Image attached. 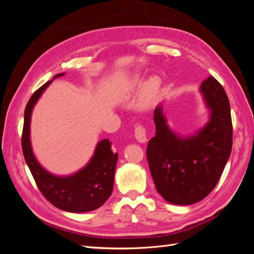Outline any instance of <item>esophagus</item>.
<instances>
[{"instance_id": "esophagus-1", "label": "esophagus", "mask_w": 254, "mask_h": 254, "mask_svg": "<svg viewBox=\"0 0 254 254\" xmlns=\"http://www.w3.org/2000/svg\"><path fill=\"white\" fill-rule=\"evenodd\" d=\"M134 136L140 143L147 142V135H146V130L142 125H137L134 129Z\"/></svg>"}]
</instances>
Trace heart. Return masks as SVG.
Listing matches in <instances>:
<instances>
[{
    "label": "heart",
    "instance_id": "b5f03b06",
    "mask_svg": "<svg viewBox=\"0 0 254 254\" xmlns=\"http://www.w3.org/2000/svg\"><path fill=\"white\" fill-rule=\"evenodd\" d=\"M142 84H143V81L141 78H134L133 80H131V82L128 84V88L124 95V98L128 99L132 95L134 91H136L137 89H140L142 87ZM160 88H161V80L159 77H157V76H151V77H149L147 80H146L141 92V96L139 101L140 106L142 107L148 106L159 93Z\"/></svg>",
    "mask_w": 254,
    "mask_h": 254
}]
</instances>
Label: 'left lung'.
<instances>
[{"label":"left lung","instance_id":"8db88e82","mask_svg":"<svg viewBox=\"0 0 254 254\" xmlns=\"http://www.w3.org/2000/svg\"><path fill=\"white\" fill-rule=\"evenodd\" d=\"M199 91L210 119L194 134L173 131L161 104L153 112L156 135L148 142L146 156L158 193L173 204L189 205L205 198L231 155L232 120L226 91L212 76Z\"/></svg>","mask_w":254,"mask_h":254}]
</instances>
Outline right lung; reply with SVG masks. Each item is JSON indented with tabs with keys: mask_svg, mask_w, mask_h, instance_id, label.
Segmentation results:
<instances>
[{
	"mask_svg": "<svg viewBox=\"0 0 254 254\" xmlns=\"http://www.w3.org/2000/svg\"><path fill=\"white\" fill-rule=\"evenodd\" d=\"M64 75V73H61L54 76L53 80ZM53 80L38 89L26 105L22 133L23 155L38 188L53 205L72 213L94 211L108 200L113 190L119 155L112 151V143L108 139L97 143L93 156L86 166L68 176H56L48 172L38 162L33 152L30 143L33 109Z\"/></svg>",
	"mask_w": 254,
	"mask_h": 254,
	"instance_id": "obj_1",
	"label": "right lung"
}]
</instances>
